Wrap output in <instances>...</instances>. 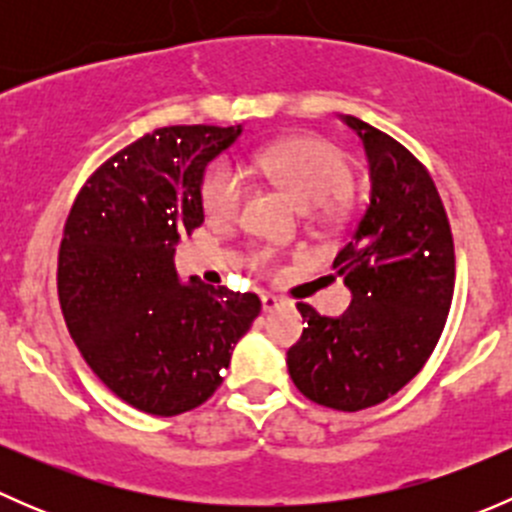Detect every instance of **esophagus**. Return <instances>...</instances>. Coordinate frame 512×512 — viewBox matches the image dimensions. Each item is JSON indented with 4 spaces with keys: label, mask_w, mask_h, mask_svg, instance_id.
<instances>
[{
    "label": "esophagus",
    "mask_w": 512,
    "mask_h": 512,
    "mask_svg": "<svg viewBox=\"0 0 512 512\" xmlns=\"http://www.w3.org/2000/svg\"><path fill=\"white\" fill-rule=\"evenodd\" d=\"M282 307V299L275 297V294H262V309L265 312H275V309Z\"/></svg>",
    "instance_id": "34e87169"
}]
</instances>
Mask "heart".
<instances>
[{
    "instance_id": "obj_1",
    "label": "heart",
    "mask_w": 512,
    "mask_h": 512,
    "mask_svg": "<svg viewBox=\"0 0 512 512\" xmlns=\"http://www.w3.org/2000/svg\"><path fill=\"white\" fill-rule=\"evenodd\" d=\"M252 168L287 190L299 208L319 210L347 195L352 185V165L334 143L324 138L302 136L270 143L250 156ZM203 210L213 223H232L245 200V175L230 160H220L205 173ZM257 267L272 265V252L252 255Z\"/></svg>"
}]
</instances>
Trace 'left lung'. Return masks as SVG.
<instances>
[{"instance_id":"obj_1","label":"left lung","mask_w":512,"mask_h":512,"mask_svg":"<svg viewBox=\"0 0 512 512\" xmlns=\"http://www.w3.org/2000/svg\"><path fill=\"white\" fill-rule=\"evenodd\" d=\"M361 138L371 195L334 270L352 292L342 317L299 302L307 322L287 352L294 386L309 401L361 411L404 389L436 349L456 280L446 208L431 175L379 128L342 116Z\"/></svg>"}]
</instances>
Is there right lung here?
<instances>
[{
	"label": "right lung",
	"mask_w": 512,
	"mask_h": 512,
	"mask_svg": "<svg viewBox=\"0 0 512 512\" xmlns=\"http://www.w3.org/2000/svg\"><path fill=\"white\" fill-rule=\"evenodd\" d=\"M242 126H168L86 180L59 247V302L91 371L128 406L178 416L223 384L260 297L178 280L173 255L203 225L205 168Z\"/></svg>",
	"instance_id": "1"
}]
</instances>
